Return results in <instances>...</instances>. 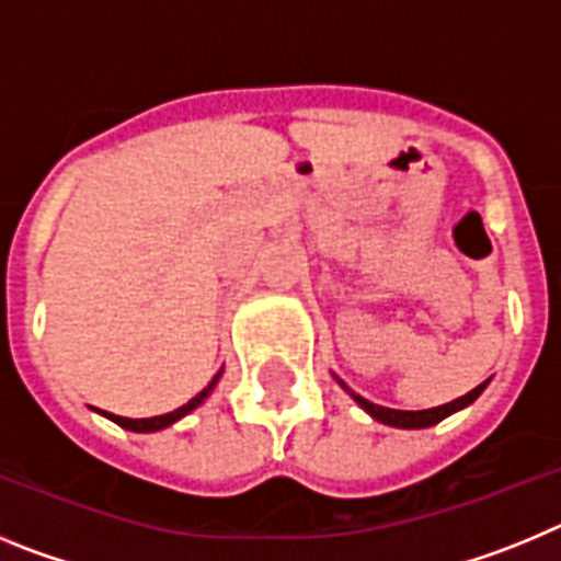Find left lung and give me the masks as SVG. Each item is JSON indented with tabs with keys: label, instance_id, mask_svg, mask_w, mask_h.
<instances>
[{
	"label": "left lung",
	"instance_id": "1",
	"mask_svg": "<svg viewBox=\"0 0 561 561\" xmlns=\"http://www.w3.org/2000/svg\"><path fill=\"white\" fill-rule=\"evenodd\" d=\"M334 379L340 381L342 390H345V393H348L351 399H354L356 404H359V408L370 415V419L381 421V424H388V427H399V430L433 427V424L444 421V419H447V415H453V413H458V410L469 408V404H472V401L478 399L480 393H483L485 385H489V379H485L483 385H478V388H474V390H469V393H466V396H460V399L449 401V404H440V408H430V410H390V408H381V404H374V401H368V399H362V396L354 393V390H351L348 385H345V381L340 379V376H334Z\"/></svg>",
	"mask_w": 561,
	"mask_h": 561
}]
</instances>
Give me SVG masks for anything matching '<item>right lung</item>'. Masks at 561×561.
<instances>
[{"instance_id": "1", "label": "right lung", "mask_w": 561, "mask_h": 561, "mask_svg": "<svg viewBox=\"0 0 561 561\" xmlns=\"http://www.w3.org/2000/svg\"><path fill=\"white\" fill-rule=\"evenodd\" d=\"M221 374H225V370H219V374L213 376L210 385H207V388L202 390V393L193 396V399L187 401V404H182V408H176V410H173V413L153 415V419H123V415L103 413V410H98V413L106 415V419H108V421H114V424H121L123 430H131V433H160V430L171 427V424H176V421H180V419H185V415H187V413H193V410H196V408H202V404H205L207 396L213 393V388H216V385H219Z\"/></svg>"}]
</instances>
